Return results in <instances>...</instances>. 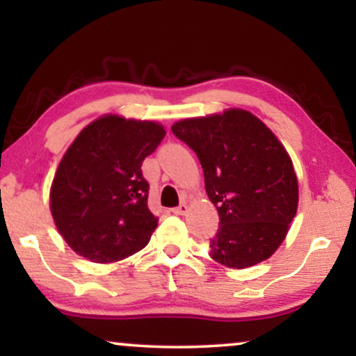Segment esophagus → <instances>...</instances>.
<instances>
[{
  "label": "esophagus",
  "instance_id": "34e87169",
  "mask_svg": "<svg viewBox=\"0 0 356 356\" xmlns=\"http://www.w3.org/2000/svg\"><path fill=\"white\" fill-rule=\"evenodd\" d=\"M172 212L175 213V216H184V213L188 212V206H186V204H184V202H181L178 207L172 209Z\"/></svg>",
  "mask_w": 356,
  "mask_h": 356
}]
</instances>
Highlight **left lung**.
I'll return each mask as SVG.
<instances>
[{"label": "left lung", "instance_id": "8db88e82", "mask_svg": "<svg viewBox=\"0 0 356 356\" xmlns=\"http://www.w3.org/2000/svg\"><path fill=\"white\" fill-rule=\"evenodd\" d=\"M172 133L196 152L220 218L209 256L245 269L274 254L298 206L293 165L274 133L236 108L178 121Z\"/></svg>", "mask_w": 356, "mask_h": 356}]
</instances>
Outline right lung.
Masks as SVG:
<instances>
[{
    "label": "right lung",
    "mask_w": 356,
    "mask_h": 356,
    "mask_svg": "<svg viewBox=\"0 0 356 356\" xmlns=\"http://www.w3.org/2000/svg\"><path fill=\"white\" fill-rule=\"evenodd\" d=\"M165 129L152 121L108 115L77 136L56 170L53 220L65 241L92 262H115L143 250L159 218L149 211L144 159Z\"/></svg>",
    "instance_id": "1"
}]
</instances>
